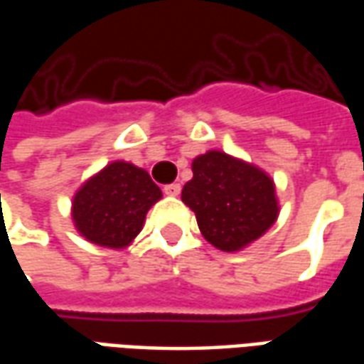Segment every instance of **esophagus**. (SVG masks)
<instances>
[{
	"instance_id": "1",
	"label": "esophagus",
	"mask_w": 364,
	"mask_h": 364,
	"mask_svg": "<svg viewBox=\"0 0 364 364\" xmlns=\"http://www.w3.org/2000/svg\"><path fill=\"white\" fill-rule=\"evenodd\" d=\"M164 193H166L167 197H177V195L181 193V185H179V183H171V185H166V187H164Z\"/></svg>"
}]
</instances>
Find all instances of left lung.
Masks as SVG:
<instances>
[{"label":"left lung","mask_w":364,"mask_h":364,"mask_svg":"<svg viewBox=\"0 0 364 364\" xmlns=\"http://www.w3.org/2000/svg\"><path fill=\"white\" fill-rule=\"evenodd\" d=\"M191 167L193 179L185 183L181 200L216 250L240 252L277 222L281 206L274 181L261 167L220 150L197 156Z\"/></svg>","instance_id":"obj_1"}]
</instances>
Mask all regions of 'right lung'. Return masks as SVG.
I'll return each mask as SVG.
<instances>
[{
	"label": "right lung",
	"mask_w": 364,
	"mask_h": 364,
	"mask_svg": "<svg viewBox=\"0 0 364 364\" xmlns=\"http://www.w3.org/2000/svg\"><path fill=\"white\" fill-rule=\"evenodd\" d=\"M159 198L161 189L146 169L117 159L75 191L72 220L91 244L124 250L140 234L146 214Z\"/></svg>",
	"instance_id": "obj_1"
}]
</instances>
